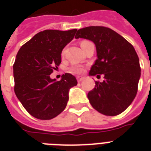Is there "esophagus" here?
Segmentation results:
<instances>
[{
  "instance_id": "1",
  "label": "esophagus",
  "mask_w": 151,
  "mask_h": 151,
  "mask_svg": "<svg viewBox=\"0 0 151 151\" xmlns=\"http://www.w3.org/2000/svg\"><path fill=\"white\" fill-rule=\"evenodd\" d=\"M77 79H78V82H81V81H82L85 80V78H84V77H79V76H78V77H77Z\"/></svg>"
}]
</instances>
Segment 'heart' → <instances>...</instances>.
Returning a JSON list of instances; mask_svg holds the SVG:
<instances>
[{
  "label": "heart",
  "mask_w": 151,
  "mask_h": 151,
  "mask_svg": "<svg viewBox=\"0 0 151 151\" xmlns=\"http://www.w3.org/2000/svg\"><path fill=\"white\" fill-rule=\"evenodd\" d=\"M87 42L88 41H82L81 42V46H82L83 45H85V44L87 43ZM64 53H65V49L63 50V52H62V55H63ZM70 71L74 73H77V74H81V73H85V67H83V66H73V67H71Z\"/></svg>",
  "instance_id": "obj_1"
}]
</instances>
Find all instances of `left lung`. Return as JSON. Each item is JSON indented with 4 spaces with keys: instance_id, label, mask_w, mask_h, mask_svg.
<instances>
[{
    "instance_id": "obj_1",
    "label": "left lung",
    "mask_w": 151,
    "mask_h": 151,
    "mask_svg": "<svg viewBox=\"0 0 151 151\" xmlns=\"http://www.w3.org/2000/svg\"><path fill=\"white\" fill-rule=\"evenodd\" d=\"M93 41L97 57L90 70L92 76L104 75L103 82L96 81L88 93L92 107L106 116L122 114L135 99L140 78L139 60L129 41L105 27H88L78 29L75 38Z\"/></svg>"
}]
</instances>
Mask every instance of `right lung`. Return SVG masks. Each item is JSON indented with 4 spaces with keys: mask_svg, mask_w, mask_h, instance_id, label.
Wrapping results in <instances>:
<instances>
[{
    "mask_svg": "<svg viewBox=\"0 0 151 151\" xmlns=\"http://www.w3.org/2000/svg\"><path fill=\"white\" fill-rule=\"evenodd\" d=\"M77 29L67 31L45 29L34 35L18 52L13 65L14 91L33 117L50 120L66 108L69 89L78 84L71 73L60 81L50 74L61 63V52L74 37Z\"/></svg>",
    "mask_w": 151,
    "mask_h": 151,
    "instance_id": "add662e5",
    "label": "right lung"
}]
</instances>
